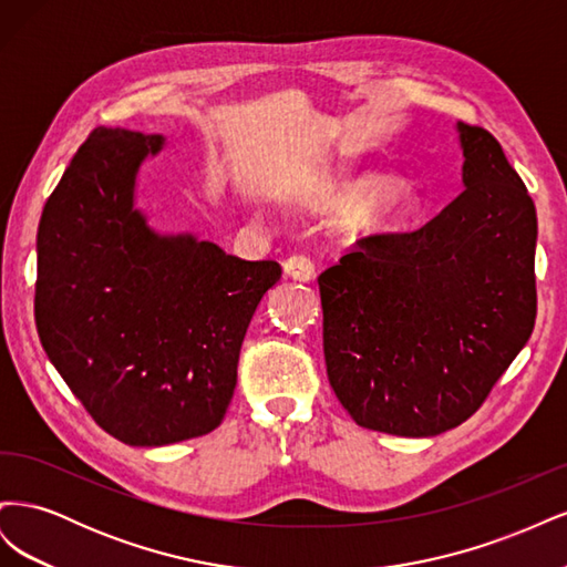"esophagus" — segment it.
Instances as JSON below:
<instances>
[{
    "label": "esophagus",
    "mask_w": 567,
    "mask_h": 567,
    "mask_svg": "<svg viewBox=\"0 0 567 567\" xmlns=\"http://www.w3.org/2000/svg\"><path fill=\"white\" fill-rule=\"evenodd\" d=\"M286 277L298 281H312L315 279V262L307 255H290L284 262Z\"/></svg>",
    "instance_id": "obj_1"
}]
</instances>
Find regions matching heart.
I'll return each instance as SVG.
<instances>
[{
    "mask_svg": "<svg viewBox=\"0 0 567 567\" xmlns=\"http://www.w3.org/2000/svg\"><path fill=\"white\" fill-rule=\"evenodd\" d=\"M312 203L321 210H352L362 221L404 215V200L390 194V184L383 177H350L319 186Z\"/></svg>",
    "mask_w": 567,
    "mask_h": 567,
    "instance_id": "obj_1",
    "label": "heart"
}]
</instances>
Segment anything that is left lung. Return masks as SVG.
I'll use <instances>...</instances> for the list:
<instances>
[{"label":"left lung","mask_w":567,"mask_h":567,"mask_svg":"<svg viewBox=\"0 0 567 567\" xmlns=\"http://www.w3.org/2000/svg\"><path fill=\"white\" fill-rule=\"evenodd\" d=\"M463 192L319 274L326 373L369 431L431 437L485 402L535 329L537 210L499 142L456 123Z\"/></svg>","instance_id":"left-lung-1"}]
</instances>
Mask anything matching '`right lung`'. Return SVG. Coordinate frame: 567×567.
Returning a JSON list of instances; mask_svg holds the SVG:
<instances>
[{
	"instance_id": "obj_1",
	"label": "right lung",
	"mask_w": 567,
	"mask_h": 567,
	"mask_svg": "<svg viewBox=\"0 0 567 567\" xmlns=\"http://www.w3.org/2000/svg\"><path fill=\"white\" fill-rule=\"evenodd\" d=\"M163 146V134L94 130L38 229L42 348L90 416L130 447L215 431L248 323L281 279L274 260L148 227L136 177Z\"/></svg>"
}]
</instances>
